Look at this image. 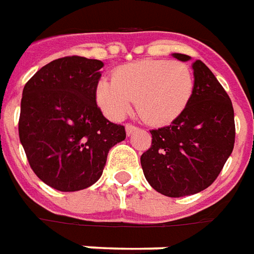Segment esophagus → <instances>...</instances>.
Instances as JSON below:
<instances>
[{"instance_id": "34e87169", "label": "esophagus", "mask_w": 254, "mask_h": 254, "mask_svg": "<svg viewBox=\"0 0 254 254\" xmlns=\"http://www.w3.org/2000/svg\"><path fill=\"white\" fill-rule=\"evenodd\" d=\"M135 131H138V127H135V126H132V124H126V132H127V135H131L132 132H135Z\"/></svg>"}]
</instances>
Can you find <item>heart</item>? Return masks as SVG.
<instances>
[{
  "instance_id": "heart-1",
  "label": "heart",
  "mask_w": 254,
  "mask_h": 254,
  "mask_svg": "<svg viewBox=\"0 0 254 254\" xmlns=\"http://www.w3.org/2000/svg\"><path fill=\"white\" fill-rule=\"evenodd\" d=\"M194 76L185 63L141 60L119 66L97 86V102L111 119H122L135 101L138 115L152 126L171 123L190 101Z\"/></svg>"
}]
</instances>
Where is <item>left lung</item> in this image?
<instances>
[{
    "mask_svg": "<svg viewBox=\"0 0 254 254\" xmlns=\"http://www.w3.org/2000/svg\"><path fill=\"white\" fill-rule=\"evenodd\" d=\"M181 61L190 56L174 53ZM194 90L185 111L167 127L152 130V145L141 156L149 185L167 197L199 193L215 182L233 153L234 108L202 61L193 63Z\"/></svg>",
    "mask_w": 254,
    "mask_h": 254,
    "instance_id": "obj_1",
    "label": "left lung"
}]
</instances>
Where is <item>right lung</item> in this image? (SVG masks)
Here are the masks:
<instances>
[{"label": "right lung", "instance_id": "obj_1", "mask_svg": "<svg viewBox=\"0 0 254 254\" xmlns=\"http://www.w3.org/2000/svg\"><path fill=\"white\" fill-rule=\"evenodd\" d=\"M104 63L80 56L53 60L23 89L19 136L30 167L50 188L78 191L102 175L109 149L126 139L97 107Z\"/></svg>", "mask_w": 254, "mask_h": 254}]
</instances>
